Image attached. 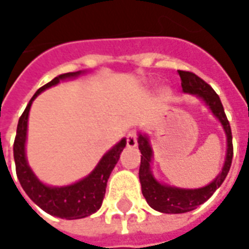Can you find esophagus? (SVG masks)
<instances>
[{"label": "esophagus", "mask_w": 249, "mask_h": 249, "mask_svg": "<svg viewBox=\"0 0 249 249\" xmlns=\"http://www.w3.org/2000/svg\"><path fill=\"white\" fill-rule=\"evenodd\" d=\"M126 145L129 148L137 146V133H136V130H130L129 133H128V136H126Z\"/></svg>", "instance_id": "1"}]
</instances>
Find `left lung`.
Wrapping results in <instances>:
<instances>
[{"instance_id": "left-lung-1", "label": "left lung", "mask_w": 249, "mask_h": 249, "mask_svg": "<svg viewBox=\"0 0 249 249\" xmlns=\"http://www.w3.org/2000/svg\"><path fill=\"white\" fill-rule=\"evenodd\" d=\"M178 73L181 76V86L183 92L200 97L209 106L213 116L220 121L227 136V154H226V161H224L222 171L211 183L200 189H178V187L160 183L153 177L152 170H150V162L153 157L152 148L149 145L148 136L140 133L137 141H139L140 152L142 156H141L139 176L142 195L152 209L163 213H189L210 199V196L215 193L218 187H220L223 181L226 179L231 163H232L233 156L231 126L228 123L227 116L224 113L222 101L219 99L218 93L213 91L210 84H207L199 76H196L195 73L190 71H181V70L178 71Z\"/></svg>"}]
</instances>
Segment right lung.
I'll return each instance as SVG.
<instances>
[{
  "label": "right lung",
  "instance_id": "1",
  "mask_svg": "<svg viewBox=\"0 0 249 249\" xmlns=\"http://www.w3.org/2000/svg\"><path fill=\"white\" fill-rule=\"evenodd\" d=\"M80 73H82V71L59 75L36 92V95L29 101L26 109L23 110V113L19 117V121L17 125L14 146H13L17 177H18V181L21 183L22 189L25 190L27 196L50 215H54V216L62 219H68V220L86 218V216H89L100 209L104 195H106L108 178H109L110 173L119 161L123 149L126 145V140H121L117 145L110 149L109 152L103 156L100 162L97 163V166L93 169L89 176L83 178L82 181L76 182L73 185L62 186V187L47 186L42 183L36 178V174L33 173L29 163H27L26 153H25L27 119H29V110H30L31 103L42 91L58 84L63 79L73 78V76H78Z\"/></svg>",
  "mask_w": 249,
  "mask_h": 249
}]
</instances>
